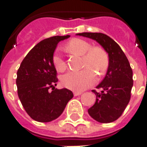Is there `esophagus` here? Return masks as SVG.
<instances>
[{
    "mask_svg": "<svg viewBox=\"0 0 147 147\" xmlns=\"http://www.w3.org/2000/svg\"><path fill=\"white\" fill-rule=\"evenodd\" d=\"M81 94H82V92H81V91H75V92H74V95L79 96V95H80Z\"/></svg>",
    "mask_w": 147,
    "mask_h": 147,
    "instance_id": "1",
    "label": "esophagus"
}]
</instances>
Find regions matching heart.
<instances>
[{
	"mask_svg": "<svg viewBox=\"0 0 147 147\" xmlns=\"http://www.w3.org/2000/svg\"><path fill=\"white\" fill-rule=\"evenodd\" d=\"M91 44L87 41L80 38H73L66 44L67 51L76 54L83 55V65L85 67L79 71H69L61 78V83L66 88L81 91L94 85L97 81L94 72L99 76H103L107 71L109 64L108 53L100 46L91 47ZM55 68L60 71H64L67 64L58 52L53 57Z\"/></svg>",
	"mask_w": 147,
	"mask_h": 147,
	"instance_id": "heart-1",
	"label": "heart"
}]
</instances>
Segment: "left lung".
Segmentation results:
<instances>
[{"instance_id":"left-lung-1","label":"left lung","mask_w":147,"mask_h":147,"mask_svg":"<svg viewBox=\"0 0 147 147\" xmlns=\"http://www.w3.org/2000/svg\"><path fill=\"white\" fill-rule=\"evenodd\" d=\"M76 35L94 40L108 53L107 72L97 86L101 92L92 90L95 94L96 102L88 109V113L100 123L113 122L122 115L131 98L133 73L129 61L120 45L105 34L83 32Z\"/></svg>"}]
</instances>
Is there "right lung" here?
I'll use <instances>...</instances> for the list:
<instances>
[{
	"label": "right lung",
	"instance_id": "1",
	"mask_svg": "<svg viewBox=\"0 0 147 147\" xmlns=\"http://www.w3.org/2000/svg\"><path fill=\"white\" fill-rule=\"evenodd\" d=\"M69 37L53 36L41 41L27 53L17 71L18 96L27 114L36 121L46 123L58 118L73 98L70 90L55 88L58 80L53 62L57 44Z\"/></svg>",
	"mask_w": 147,
	"mask_h": 147
}]
</instances>
